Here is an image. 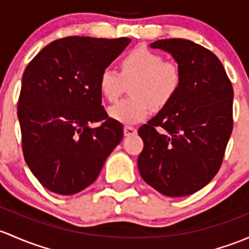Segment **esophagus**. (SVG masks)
Instances as JSON below:
<instances>
[{"instance_id": "obj_1", "label": "esophagus", "mask_w": 249, "mask_h": 249, "mask_svg": "<svg viewBox=\"0 0 249 249\" xmlns=\"http://www.w3.org/2000/svg\"><path fill=\"white\" fill-rule=\"evenodd\" d=\"M136 132H137V129L133 126H129V125H126V126H124V135L126 136H133L136 135Z\"/></svg>"}]
</instances>
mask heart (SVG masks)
I'll return each mask as SVG.
<instances>
[{"instance_id":"obj_1","label":"heart","mask_w":249,"mask_h":249,"mask_svg":"<svg viewBox=\"0 0 249 249\" xmlns=\"http://www.w3.org/2000/svg\"><path fill=\"white\" fill-rule=\"evenodd\" d=\"M122 72L106 67L99 77V88L108 101H116L127 85L131 96L109 108V116L124 124L143 122L151 108H163L180 89L182 70L179 63L164 61L159 52L140 46L123 57Z\"/></svg>"}]
</instances>
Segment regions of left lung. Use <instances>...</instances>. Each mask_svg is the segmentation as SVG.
Segmentation results:
<instances>
[{
  "label": "left lung",
  "mask_w": 249,
  "mask_h": 249,
  "mask_svg": "<svg viewBox=\"0 0 249 249\" xmlns=\"http://www.w3.org/2000/svg\"><path fill=\"white\" fill-rule=\"evenodd\" d=\"M150 46L174 57L182 82L171 103L138 129L144 142L138 169L160 193L184 197L208 185L221 168L232 131L234 90L221 61L199 44L162 39Z\"/></svg>",
  "instance_id": "obj_1"
}]
</instances>
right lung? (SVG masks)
<instances>
[{
    "label": "right lung",
    "instance_id": "obj_1",
    "mask_svg": "<svg viewBox=\"0 0 249 249\" xmlns=\"http://www.w3.org/2000/svg\"><path fill=\"white\" fill-rule=\"evenodd\" d=\"M130 41L67 36L26 67L18 103L23 158L51 192L75 195L93 184L123 140L122 123L101 106L99 77Z\"/></svg>",
    "mask_w": 249,
    "mask_h": 249
}]
</instances>
